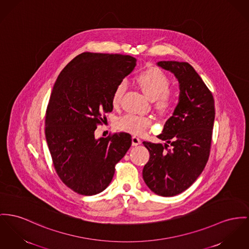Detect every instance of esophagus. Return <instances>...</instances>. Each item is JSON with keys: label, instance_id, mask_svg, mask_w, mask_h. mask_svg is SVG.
I'll use <instances>...</instances> for the list:
<instances>
[{"label": "esophagus", "instance_id": "obj_1", "mask_svg": "<svg viewBox=\"0 0 249 249\" xmlns=\"http://www.w3.org/2000/svg\"><path fill=\"white\" fill-rule=\"evenodd\" d=\"M142 143V141H141V139L139 138V137H137V136H133L132 137V144L133 145H139V144H141Z\"/></svg>", "mask_w": 249, "mask_h": 249}]
</instances>
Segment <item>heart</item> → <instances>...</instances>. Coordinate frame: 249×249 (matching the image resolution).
Wrapping results in <instances>:
<instances>
[{"instance_id": "1", "label": "heart", "mask_w": 249, "mask_h": 249, "mask_svg": "<svg viewBox=\"0 0 249 249\" xmlns=\"http://www.w3.org/2000/svg\"><path fill=\"white\" fill-rule=\"evenodd\" d=\"M137 82L144 94L150 100L155 102V106L158 110L162 113H168L172 111L176 105V97L169 89L171 87V81L165 73L158 68H149L142 71L137 76ZM127 84L125 81L118 83L113 94L112 104L118 106L126 90ZM154 119L151 116H143L128 113L122 117L118 121L119 129L126 132L132 133L134 135H143L152 126Z\"/></svg>"}]
</instances>
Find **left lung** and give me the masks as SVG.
<instances>
[{
	"label": "left lung",
	"instance_id": "8db88e82",
	"mask_svg": "<svg viewBox=\"0 0 249 249\" xmlns=\"http://www.w3.org/2000/svg\"><path fill=\"white\" fill-rule=\"evenodd\" d=\"M157 65L175 74L180 92L173 115L158 136L165 141L164 145L142 142L150 153L142 178L156 195L174 196L195 182L208 162L215 118L214 99L189 63L160 61Z\"/></svg>",
	"mask_w": 249,
	"mask_h": 249
}]
</instances>
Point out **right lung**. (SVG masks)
Instances as JSON below:
<instances>
[{
	"label": "right lung",
	"mask_w": 249,
	"mask_h": 249,
	"mask_svg": "<svg viewBox=\"0 0 249 249\" xmlns=\"http://www.w3.org/2000/svg\"><path fill=\"white\" fill-rule=\"evenodd\" d=\"M136 62L130 55L86 52L67 64L53 85L45 137L56 174L79 195L103 192L131 146L128 133L96 139L94 131L112 111L114 89Z\"/></svg>",
	"instance_id": "obj_1"
}]
</instances>
